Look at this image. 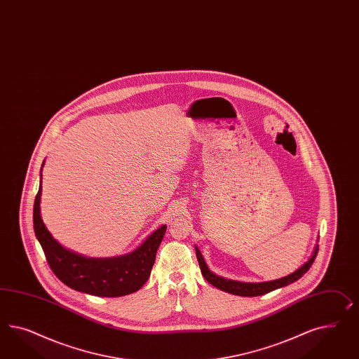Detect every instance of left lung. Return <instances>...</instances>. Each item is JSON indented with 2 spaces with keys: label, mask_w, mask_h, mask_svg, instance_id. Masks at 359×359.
Returning a JSON list of instances; mask_svg holds the SVG:
<instances>
[{
  "label": "left lung",
  "mask_w": 359,
  "mask_h": 359,
  "mask_svg": "<svg viewBox=\"0 0 359 359\" xmlns=\"http://www.w3.org/2000/svg\"><path fill=\"white\" fill-rule=\"evenodd\" d=\"M194 250H196L198 265H200V269H201V273H203L205 280L209 282V283H212L214 287H217L219 290L226 291V292H230V294H233V295H239V297H259V295H264L266 292H271V291L276 290V289L287 286V285H290L292 282L299 280L302 276L310 269L311 265L315 262L316 255H318V251H319V245L315 247V250H313V252L311 255L309 262H304L299 269L292 271L289 276L282 277V278H278V280H273V281L253 282V283L252 282L233 281V280H227L224 277L217 276L215 273H213V271L208 268V265H206V262L204 260V256L201 255L200 250L197 247H194Z\"/></svg>",
  "instance_id": "left-lung-1"
}]
</instances>
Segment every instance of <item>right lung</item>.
<instances>
[{
	"label": "right lung",
	"mask_w": 359,
	"mask_h": 359,
	"mask_svg": "<svg viewBox=\"0 0 359 359\" xmlns=\"http://www.w3.org/2000/svg\"><path fill=\"white\" fill-rule=\"evenodd\" d=\"M39 192L34 203V230L50 269L58 280L74 290L97 297H123L140 290L150 277L155 255L165 236L167 226L162 224L150 233L132 252L114 257H86L73 252L52 236L41 219V171Z\"/></svg>",
	"instance_id": "obj_1"
}]
</instances>
